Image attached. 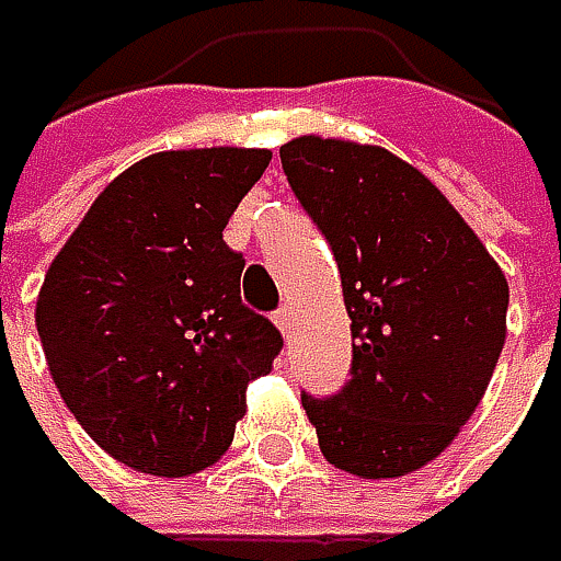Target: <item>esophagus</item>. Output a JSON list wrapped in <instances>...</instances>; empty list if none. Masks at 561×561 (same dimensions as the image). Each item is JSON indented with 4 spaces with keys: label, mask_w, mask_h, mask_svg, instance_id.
I'll use <instances>...</instances> for the list:
<instances>
[{
    "label": "esophagus",
    "mask_w": 561,
    "mask_h": 561,
    "mask_svg": "<svg viewBox=\"0 0 561 561\" xmlns=\"http://www.w3.org/2000/svg\"><path fill=\"white\" fill-rule=\"evenodd\" d=\"M273 321H276V328H279L285 337L291 334V314H288V308H279V311L273 314Z\"/></svg>",
    "instance_id": "esophagus-1"
}]
</instances>
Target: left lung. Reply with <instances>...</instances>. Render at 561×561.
I'll list each match as a JSON object with an SVG mask.
<instances>
[{"label":"left lung","mask_w":561,"mask_h":561,"mask_svg":"<svg viewBox=\"0 0 561 561\" xmlns=\"http://www.w3.org/2000/svg\"><path fill=\"white\" fill-rule=\"evenodd\" d=\"M285 178L324 233L351 314V380L301 392L321 455L357 478L438 458L488 390L506 337L501 266L422 174L380 146L301 136Z\"/></svg>","instance_id":"8db88e82"}]
</instances>
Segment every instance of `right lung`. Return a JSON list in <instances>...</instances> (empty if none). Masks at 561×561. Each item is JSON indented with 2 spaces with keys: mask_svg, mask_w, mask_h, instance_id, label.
Returning a JSON list of instances; mask_svg holds the SVG:
<instances>
[{
  "mask_svg": "<svg viewBox=\"0 0 561 561\" xmlns=\"http://www.w3.org/2000/svg\"><path fill=\"white\" fill-rule=\"evenodd\" d=\"M266 149L159 152L93 201L55 256L35 324L55 387L116 461L159 478L210 468L247 387L273 370L276 324L240 301L224 243Z\"/></svg>",
  "mask_w": 561,
  "mask_h": 561,
  "instance_id": "right-lung-1",
  "label": "right lung"
}]
</instances>
